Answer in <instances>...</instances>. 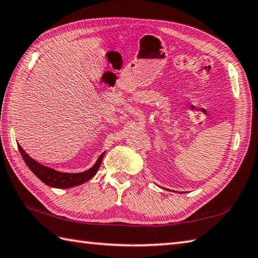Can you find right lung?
<instances>
[{
    "instance_id": "right-lung-1",
    "label": "right lung",
    "mask_w": 258,
    "mask_h": 258,
    "mask_svg": "<svg viewBox=\"0 0 258 258\" xmlns=\"http://www.w3.org/2000/svg\"><path fill=\"white\" fill-rule=\"evenodd\" d=\"M20 153H21L22 158L24 160L25 164L28 165V168L32 171V172L38 176V178L42 181L43 183L47 185L53 186V188L59 189H66V188H72L75 185H79L82 183H85L86 181H88L93 178V176L97 173V171L102 163V160L104 158V154L99 156L97 162L93 166L92 169H89L85 172L82 173H62L58 172L53 169H50L48 166H44L42 164L38 163L37 161L30 158V156L24 152V150L21 146L18 145Z\"/></svg>"
}]
</instances>
